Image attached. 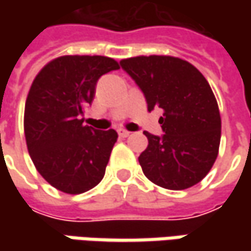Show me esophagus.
I'll list each match as a JSON object with an SVG mask.
<instances>
[{
  "mask_svg": "<svg viewBox=\"0 0 251 251\" xmlns=\"http://www.w3.org/2000/svg\"><path fill=\"white\" fill-rule=\"evenodd\" d=\"M117 132H119V135H120V137H123V138H126V137H128V135H130V131L124 130V128H119V130H117Z\"/></svg>",
  "mask_w": 251,
  "mask_h": 251,
  "instance_id": "esophagus-1",
  "label": "esophagus"
}]
</instances>
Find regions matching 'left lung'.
I'll return each mask as SVG.
<instances>
[{
	"mask_svg": "<svg viewBox=\"0 0 251 251\" xmlns=\"http://www.w3.org/2000/svg\"><path fill=\"white\" fill-rule=\"evenodd\" d=\"M138 85L148 110L162 109L165 134L144 132L148 147L140 155L152 183L184 190L208 175L218 156L221 116L212 89L194 65L169 55H140L120 61Z\"/></svg>",
	"mask_w": 251,
	"mask_h": 251,
	"instance_id": "1",
	"label": "left lung"
}]
</instances>
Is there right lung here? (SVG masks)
Here are the masks:
<instances>
[{"mask_svg":"<svg viewBox=\"0 0 251 251\" xmlns=\"http://www.w3.org/2000/svg\"><path fill=\"white\" fill-rule=\"evenodd\" d=\"M103 55H63L36 75L25 104V137L37 172L57 190L81 194L100 183L114 130L83 124L101 75L119 70Z\"/></svg>","mask_w":251,"mask_h":251,"instance_id":"obj_1","label":"right lung"}]
</instances>
